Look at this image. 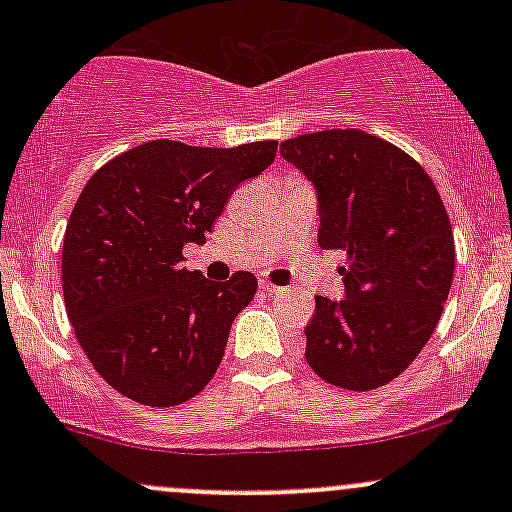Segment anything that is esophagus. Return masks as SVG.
<instances>
[{
  "mask_svg": "<svg viewBox=\"0 0 512 512\" xmlns=\"http://www.w3.org/2000/svg\"><path fill=\"white\" fill-rule=\"evenodd\" d=\"M260 289L265 294H275L280 287H275V285H272V282H267V280H260Z\"/></svg>",
  "mask_w": 512,
  "mask_h": 512,
  "instance_id": "esophagus-1",
  "label": "esophagus"
}]
</instances>
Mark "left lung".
<instances>
[{"instance_id":"obj_1","label":"left lung","mask_w":512,"mask_h":512,"mask_svg":"<svg viewBox=\"0 0 512 512\" xmlns=\"http://www.w3.org/2000/svg\"><path fill=\"white\" fill-rule=\"evenodd\" d=\"M317 193L319 245L344 250L342 299L317 297L304 359L342 389L389 384L426 347L456 265L451 220L426 170L356 128L280 146Z\"/></svg>"}]
</instances>
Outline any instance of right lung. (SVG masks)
Returning <instances> with one entry per match:
<instances>
[{
    "label": "right lung",
    "instance_id": "right-lung-1",
    "mask_svg": "<svg viewBox=\"0 0 512 512\" xmlns=\"http://www.w3.org/2000/svg\"><path fill=\"white\" fill-rule=\"evenodd\" d=\"M277 141L198 148L151 141L98 168L64 235L69 322L94 369L146 406H178L208 386L257 277L210 282L183 267L227 198L272 165Z\"/></svg>",
    "mask_w": 512,
    "mask_h": 512
}]
</instances>
